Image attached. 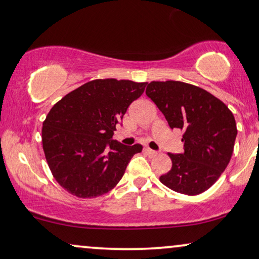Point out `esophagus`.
<instances>
[{
    "instance_id": "34e87169",
    "label": "esophagus",
    "mask_w": 259,
    "mask_h": 259,
    "mask_svg": "<svg viewBox=\"0 0 259 259\" xmlns=\"http://www.w3.org/2000/svg\"><path fill=\"white\" fill-rule=\"evenodd\" d=\"M145 152H146L147 154H148L149 156H154V155H156V154H158V153L155 152V150L150 149V148H148V147H147V148H145Z\"/></svg>"
}]
</instances>
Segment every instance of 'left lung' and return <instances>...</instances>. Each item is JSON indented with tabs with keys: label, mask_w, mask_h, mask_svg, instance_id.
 I'll return each instance as SVG.
<instances>
[{
	"label": "left lung",
	"mask_w": 259,
	"mask_h": 259,
	"mask_svg": "<svg viewBox=\"0 0 259 259\" xmlns=\"http://www.w3.org/2000/svg\"><path fill=\"white\" fill-rule=\"evenodd\" d=\"M146 94L169 127L183 132L184 153H168L172 168L160 182L179 194H202L220 178L232 158L238 133L233 113L209 92L181 81H152Z\"/></svg>",
	"instance_id": "left-lung-1"
}]
</instances>
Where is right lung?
<instances>
[{"label": "right lung", "mask_w": 259, "mask_h": 259, "mask_svg": "<svg viewBox=\"0 0 259 259\" xmlns=\"http://www.w3.org/2000/svg\"><path fill=\"white\" fill-rule=\"evenodd\" d=\"M147 82L98 78L57 101L42 122L41 142L56 182L78 198L105 195L118 184L142 146L112 139L127 107Z\"/></svg>", "instance_id": "add662e5"}]
</instances>
